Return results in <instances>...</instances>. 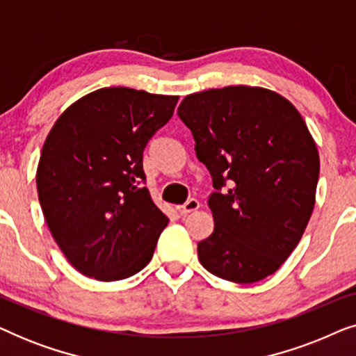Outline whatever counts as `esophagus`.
Returning a JSON list of instances; mask_svg holds the SVG:
<instances>
[{"label":"esophagus","instance_id":"34e87169","mask_svg":"<svg viewBox=\"0 0 356 356\" xmlns=\"http://www.w3.org/2000/svg\"><path fill=\"white\" fill-rule=\"evenodd\" d=\"M199 207H201V204H199L197 199H189V201L184 202L183 206H178L177 211L181 213V216H186V213H191L194 211H197Z\"/></svg>","mask_w":356,"mask_h":356}]
</instances>
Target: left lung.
Returning <instances> with one entry per match:
<instances>
[{
    "label": "left lung",
    "instance_id": "8db88e82",
    "mask_svg": "<svg viewBox=\"0 0 356 356\" xmlns=\"http://www.w3.org/2000/svg\"><path fill=\"white\" fill-rule=\"evenodd\" d=\"M178 116L217 189L207 201L216 228L199 241V261L235 284L266 279L293 252L314 209L319 152L303 116L277 92L250 86L186 95Z\"/></svg>",
    "mask_w": 356,
    "mask_h": 356
}]
</instances>
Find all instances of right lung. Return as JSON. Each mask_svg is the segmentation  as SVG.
<instances>
[{"instance_id": "obj_1", "label": "right lung", "mask_w": 356, "mask_h": 356, "mask_svg": "<svg viewBox=\"0 0 356 356\" xmlns=\"http://www.w3.org/2000/svg\"><path fill=\"white\" fill-rule=\"evenodd\" d=\"M178 95L129 87L90 92L60 115L37 167L40 206L72 267L95 280L138 274L168 217L143 186V152Z\"/></svg>"}]
</instances>
